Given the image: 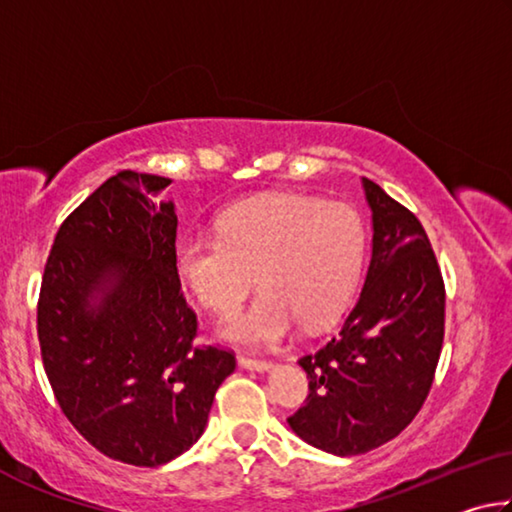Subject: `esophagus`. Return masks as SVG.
<instances>
[{"label":"esophagus","mask_w":512,"mask_h":512,"mask_svg":"<svg viewBox=\"0 0 512 512\" xmlns=\"http://www.w3.org/2000/svg\"><path fill=\"white\" fill-rule=\"evenodd\" d=\"M239 366L246 368V370L266 372V370L273 368V363L266 361V359H253V357H246V354H239Z\"/></svg>","instance_id":"esophagus-1"}]
</instances>
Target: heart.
Here are the masks:
<instances>
[{
  "label": "heart",
  "instance_id": "1",
  "mask_svg": "<svg viewBox=\"0 0 512 512\" xmlns=\"http://www.w3.org/2000/svg\"><path fill=\"white\" fill-rule=\"evenodd\" d=\"M366 230L350 205L275 194L235 205L219 216V235L180 237L173 262L192 296L230 316L253 289L248 311L221 327V339L271 345L296 320L316 329L343 314L357 289Z\"/></svg>",
  "mask_w": 512,
  "mask_h": 512
}]
</instances>
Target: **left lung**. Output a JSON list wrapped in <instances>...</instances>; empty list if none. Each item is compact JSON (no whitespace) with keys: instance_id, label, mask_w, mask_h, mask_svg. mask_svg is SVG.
Segmentation results:
<instances>
[{"instance_id":"1","label":"left lung","mask_w":512,"mask_h":512,"mask_svg":"<svg viewBox=\"0 0 512 512\" xmlns=\"http://www.w3.org/2000/svg\"><path fill=\"white\" fill-rule=\"evenodd\" d=\"M361 185L372 212L366 282L341 332L298 361L309 397L287 420L334 456L366 454L418 415L445 336V284L427 232L372 180Z\"/></svg>"}]
</instances>
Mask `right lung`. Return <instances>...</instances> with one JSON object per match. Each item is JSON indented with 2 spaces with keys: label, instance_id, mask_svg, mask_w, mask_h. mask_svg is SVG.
I'll use <instances>...</instances> for the list:
<instances>
[{
  "label": "right lung",
  "instance_id": "1",
  "mask_svg": "<svg viewBox=\"0 0 512 512\" xmlns=\"http://www.w3.org/2000/svg\"><path fill=\"white\" fill-rule=\"evenodd\" d=\"M171 180L121 171L60 225L38 302L42 363L74 429L115 461L158 467L203 436L235 354L194 348L173 262Z\"/></svg>",
  "mask_w": 512,
  "mask_h": 512
}]
</instances>
